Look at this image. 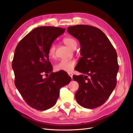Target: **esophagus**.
<instances>
[{"label": "esophagus", "mask_w": 133, "mask_h": 133, "mask_svg": "<svg viewBox=\"0 0 133 133\" xmlns=\"http://www.w3.org/2000/svg\"><path fill=\"white\" fill-rule=\"evenodd\" d=\"M68 75H69L71 78H73V74H72L71 73H68Z\"/></svg>", "instance_id": "1"}]
</instances>
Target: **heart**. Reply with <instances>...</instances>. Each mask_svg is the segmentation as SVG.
Wrapping results in <instances>:
<instances>
[{"label": "heart", "mask_w": 133, "mask_h": 133, "mask_svg": "<svg viewBox=\"0 0 133 133\" xmlns=\"http://www.w3.org/2000/svg\"><path fill=\"white\" fill-rule=\"evenodd\" d=\"M63 42L68 47L72 49H75L77 46V42L73 38L66 37L63 39ZM48 55L50 59H54L56 58L55 46L54 44L50 45L48 51ZM75 65V60L73 59H63L55 64V69L57 71H64L66 72L71 71Z\"/></svg>", "instance_id": "1"}]
</instances>
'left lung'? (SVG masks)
<instances>
[{
    "instance_id": "8db88e82",
    "label": "left lung",
    "mask_w": 133,
    "mask_h": 133,
    "mask_svg": "<svg viewBox=\"0 0 133 133\" xmlns=\"http://www.w3.org/2000/svg\"><path fill=\"white\" fill-rule=\"evenodd\" d=\"M67 29L78 40L81 47L82 57L76 70L83 74L73 76L79 85L75 99L84 108H97L107 101L116 87L119 70L117 54L105 34L98 28L76 25Z\"/></svg>"
}]
</instances>
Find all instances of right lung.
<instances>
[{
  "instance_id": "1",
  "label": "right lung",
  "mask_w": 133,
  "mask_h": 133,
  "mask_svg": "<svg viewBox=\"0 0 133 133\" xmlns=\"http://www.w3.org/2000/svg\"><path fill=\"white\" fill-rule=\"evenodd\" d=\"M65 30L59 27H38L24 37L15 48L12 62L15 85L25 102L38 110L53 107L60 88L71 81L65 71L52 72L48 54L50 45ZM45 76L48 77L44 78Z\"/></svg>"
}]
</instances>
